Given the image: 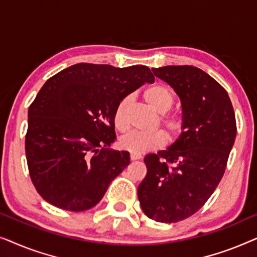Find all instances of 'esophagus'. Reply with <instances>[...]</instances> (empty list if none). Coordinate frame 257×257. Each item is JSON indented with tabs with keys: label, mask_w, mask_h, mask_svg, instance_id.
<instances>
[{
	"label": "esophagus",
	"mask_w": 257,
	"mask_h": 257,
	"mask_svg": "<svg viewBox=\"0 0 257 257\" xmlns=\"http://www.w3.org/2000/svg\"><path fill=\"white\" fill-rule=\"evenodd\" d=\"M131 160H139L142 159V154H136V153H131Z\"/></svg>",
	"instance_id": "34e87169"
}]
</instances>
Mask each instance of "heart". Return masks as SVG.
Wrapping results in <instances>:
<instances>
[{"mask_svg": "<svg viewBox=\"0 0 257 257\" xmlns=\"http://www.w3.org/2000/svg\"><path fill=\"white\" fill-rule=\"evenodd\" d=\"M144 99L147 105L152 108L154 112L159 114H164L170 110L173 105V94L171 90L164 85L150 86L149 89L144 92ZM131 103V98L125 97L119 101L114 111V125L119 131H126L128 127L127 122V112ZM161 124L166 127L168 135L171 138L180 135L182 131V122L181 118L179 117H166L161 118ZM166 144V136L163 131H153V132H130L124 137H121L119 140V146L122 150L128 151L131 153L142 154L149 151L157 150L159 147H163Z\"/></svg>", "mask_w": 257, "mask_h": 257, "instance_id": "b5f03b06", "label": "heart"}]
</instances>
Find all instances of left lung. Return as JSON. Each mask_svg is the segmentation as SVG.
<instances>
[{"instance_id":"1","label":"left lung","mask_w":257,"mask_h":257,"mask_svg":"<svg viewBox=\"0 0 257 257\" xmlns=\"http://www.w3.org/2000/svg\"><path fill=\"white\" fill-rule=\"evenodd\" d=\"M181 101L182 132L166 150L145 157L147 174L138 186L143 212L157 222L173 223L198 212L223 177L236 137L227 91L192 65L153 68Z\"/></svg>"}]
</instances>
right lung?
<instances>
[{
  "label": "right lung",
  "instance_id": "1",
  "mask_svg": "<svg viewBox=\"0 0 257 257\" xmlns=\"http://www.w3.org/2000/svg\"><path fill=\"white\" fill-rule=\"evenodd\" d=\"M154 76L145 65L114 68L79 63L56 73L28 111L26 154L31 181L45 201L83 212L103 199L130 164L115 140L119 101Z\"/></svg>",
  "mask_w": 257,
  "mask_h": 257
}]
</instances>
